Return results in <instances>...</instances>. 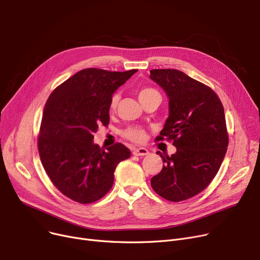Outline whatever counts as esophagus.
<instances>
[{
    "label": "esophagus",
    "mask_w": 260,
    "mask_h": 260,
    "mask_svg": "<svg viewBox=\"0 0 260 260\" xmlns=\"http://www.w3.org/2000/svg\"><path fill=\"white\" fill-rule=\"evenodd\" d=\"M132 154L136 156H144L149 154V151L146 148H134L132 150Z\"/></svg>",
    "instance_id": "1"
}]
</instances>
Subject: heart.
I'll return each instance as SVG.
<instances>
[{"mask_svg":"<svg viewBox=\"0 0 260 260\" xmlns=\"http://www.w3.org/2000/svg\"><path fill=\"white\" fill-rule=\"evenodd\" d=\"M152 94H158V92H157L156 90H154V89L145 87V88H142L139 91V99L141 101V100H143L145 98H148V96H150ZM118 100H119L118 94H114L111 98V101H110V110L111 111H113L116 108ZM123 134H124L125 137H127L128 140H130L132 142H135V143L143 142L145 140V137H146L145 131L142 128H140V127H130V128L126 129Z\"/></svg>","mask_w":260,"mask_h":260,"instance_id":"obj_1","label":"heart"}]
</instances>
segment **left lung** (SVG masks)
<instances>
[{"instance_id":"8db88e82","label":"left lung","mask_w":260,"mask_h":260,"mask_svg":"<svg viewBox=\"0 0 260 260\" xmlns=\"http://www.w3.org/2000/svg\"><path fill=\"white\" fill-rule=\"evenodd\" d=\"M150 79L166 92L169 116L156 141L172 140L171 156L151 178L153 190L170 202H181L205 190L217 174L228 148L222 104L210 87L176 69L150 70Z\"/></svg>"}]
</instances>
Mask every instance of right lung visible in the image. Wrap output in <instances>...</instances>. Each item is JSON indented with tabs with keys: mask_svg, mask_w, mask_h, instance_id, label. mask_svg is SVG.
<instances>
[{
	"mask_svg": "<svg viewBox=\"0 0 260 260\" xmlns=\"http://www.w3.org/2000/svg\"><path fill=\"white\" fill-rule=\"evenodd\" d=\"M83 69L60 84L46 102L39 152L53 185L70 200L90 204L111 189L116 166L130 157L119 143L102 150L93 143L100 125L109 124L110 101L136 72Z\"/></svg>",
	"mask_w": 260,
	"mask_h": 260,
	"instance_id": "obj_1",
	"label": "right lung"
}]
</instances>
